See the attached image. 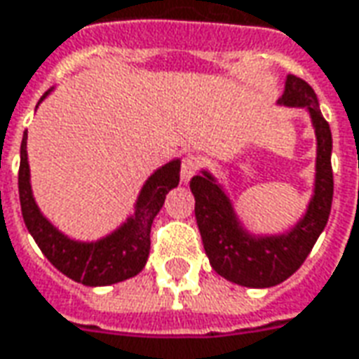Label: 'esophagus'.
<instances>
[{
  "instance_id": "34e87169",
  "label": "esophagus",
  "mask_w": 359,
  "mask_h": 359,
  "mask_svg": "<svg viewBox=\"0 0 359 359\" xmlns=\"http://www.w3.org/2000/svg\"><path fill=\"white\" fill-rule=\"evenodd\" d=\"M199 165H201V160H199L197 156H194V154L185 156L184 162H182V172H180L182 184H189V180H191V177L197 174Z\"/></svg>"
}]
</instances>
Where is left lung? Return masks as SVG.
Here are the masks:
<instances>
[{"mask_svg": "<svg viewBox=\"0 0 359 359\" xmlns=\"http://www.w3.org/2000/svg\"><path fill=\"white\" fill-rule=\"evenodd\" d=\"M278 105L303 109L316 138L313 195L291 229L276 234L252 231L242 221L226 187L207 168H201V174L189 184L195 197V219L212 269L242 287H273L291 278L325 231L332 205V133L320 113L316 93L307 81L289 74Z\"/></svg>", "mask_w": 359, "mask_h": 359, "instance_id": "left-lung-1", "label": "left lung"}]
</instances>
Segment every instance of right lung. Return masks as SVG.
I'll use <instances>...</instances> for the list:
<instances>
[{
	"instance_id": "obj_1",
	"label": "right lung",
	"mask_w": 359,
	"mask_h": 359,
	"mask_svg": "<svg viewBox=\"0 0 359 359\" xmlns=\"http://www.w3.org/2000/svg\"><path fill=\"white\" fill-rule=\"evenodd\" d=\"M52 91L54 88L44 93L36 107ZM180 165L182 160L174 158L148 175L138 191L133 212L115 231L97 241H78L62 232L56 224H52L50 219L36 205L31 185L25 130L19 164V201L27 231L31 232V236L52 266L78 283H83L88 287H103L135 278L147 266L152 221L162 209L168 191L180 184Z\"/></svg>"
}]
</instances>
